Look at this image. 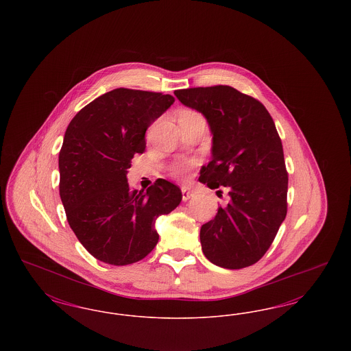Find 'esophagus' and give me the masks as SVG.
Returning a JSON list of instances; mask_svg holds the SVG:
<instances>
[{
	"label": "esophagus",
	"mask_w": 351,
	"mask_h": 351,
	"mask_svg": "<svg viewBox=\"0 0 351 351\" xmlns=\"http://www.w3.org/2000/svg\"><path fill=\"white\" fill-rule=\"evenodd\" d=\"M182 193H183V201H188L193 196V192L186 186H182Z\"/></svg>",
	"instance_id": "34e87169"
}]
</instances>
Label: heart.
Returning a JSON list of instances; mask_svg holds the SVG:
<instances>
[{
  "mask_svg": "<svg viewBox=\"0 0 351 351\" xmlns=\"http://www.w3.org/2000/svg\"><path fill=\"white\" fill-rule=\"evenodd\" d=\"M201 117L200 113L193 110V109H183L180 110L179 113V122H183V121H189V119H197ZM196 166V162L195 160H179L176 163L172 165L171 167V173L176 178V179H180V180H186L189 176H191V171L192 168Z\"/></svg>",
  "mask_w": 351,
  "mask_h": 351,
  "instance_id": "obj_1",
  "label": "heart"
}]
</instances>
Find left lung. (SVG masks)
<instances>
[{"instance_id": "left-lung-1", "label": "left lung", "mask_w": 351, "mask_h": 351, "mask_svg": "<svg viewBox=\"0 0 351 351\" xmlns=\"http://www.w3.org/2000/svg\"><path fill=\"white\" fill-rule=\"evenodd\" d=\"M173 93L206 118L213 134L212 160L199 180L210 189L226 186L230 196L201 226L202 252L219 267H249L266 254L287 216L288 172L274 119L262 102L229 85Z\"/></svg>"}]
</instances>
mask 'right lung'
<instances>
[{
	"label": "right lung",
	"mask_w": 351,
	"mask_h": 351,
	"mask_svg": "<svg viewBox=\"0 0 351 351\" xmlns=\"http://www.w3.org/2000/svg\"><path fill=\"white\" fill-rule=\"evenodd\" d=\"M175 99L113 89L72 118L59 152V193L67 221L86 251L104 263L132 265L156 246L155 221L182 201L178 185L158 179L132 189L128 169L146 149V130Z\"/></svg>",
	"instance_id": "right-lung-1"
}]
</instances>
